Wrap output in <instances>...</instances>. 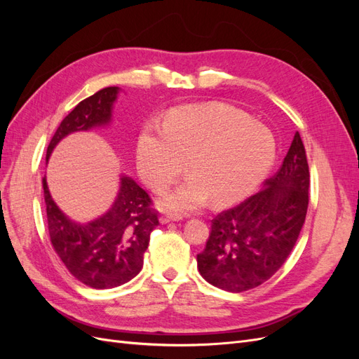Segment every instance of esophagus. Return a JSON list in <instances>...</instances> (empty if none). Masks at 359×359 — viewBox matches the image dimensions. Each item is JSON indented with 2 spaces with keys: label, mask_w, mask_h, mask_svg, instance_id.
<instances>
[{
  "label": "esophagus",
  "mask_w": 359,
  "mask_h": 359,
  "mask_svg": "<svg viewBox=\"0 0 359 359\" xmlns=\"http://www.w3.org/2000/svg\"><path fill=\"white\" fill-rule=\"evenodd\" d=\"M180 220H181L180 215H161L158 219V222L161 224H166V223H170V222H180Z\"/></svg>",
  "instance_id": "1"
}]
</instances>
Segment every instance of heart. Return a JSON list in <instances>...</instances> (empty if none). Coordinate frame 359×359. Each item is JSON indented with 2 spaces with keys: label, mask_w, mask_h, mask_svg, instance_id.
<instances>
[{
  "label": "heart",
  "mask_w": 359,
  "mask_h": 359,
  "mask_svg": "<svg viewBox=\"0 0 359 359\" xmlns=\"http://www.w3.org/2000/svg\"><path fill=\"white\" fill-rule=\"evenodd\" d=\"M276 139L262 123L226 104L193 106L170 115L163 128L144 127L136 165L145 186L166 190L187 163L190 177L163 194L166 211L190 212L212 201L229 203L252 191L276 158Z\"/></svg>",
  "instance_id": "b5f03b06"
}]
</instances>
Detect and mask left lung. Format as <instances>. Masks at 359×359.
<instances>
[{
    "instance_id": "obj_1",
    "label": "left lung",
    "mask_w": 359,
    "mask_h": 359,
    "mask_svg": "<svg viewBox=\"0 0 359 359\" xmlns=\"http://www.w3.org/2000/svg\"><path fill=\"white\" fill-rule=\"evenodd\" d=\"M310 173L299 133L273 178L235 208L212 220L206 247L198 255L201 276L229 292L253 289L286 262L306 222Z\"/></svg>"
}]
</instances>
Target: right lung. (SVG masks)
<instances>
[{"mask_svg": "<svg viewBox=\"0 0 359 359\" xmlns=\"http://www.w3.org/2000/svg\"><path fill=\"white\" fill-rule=\"evenodd\" d=\"M119 91L118 86H107L76 106L50 139L46 161L66 136L109 126ZM41 184L50 243L74 278L93 289H111L140 273L149 235L158 226V219L148 193L132 177H119L109 210L86 223L74 222L60 210L50 196L46 175Z\"/></svg>", "mask_w": 359, "mask_h": 359, "instance_id": "1", "label": "right lung"}]
</instances>
